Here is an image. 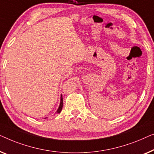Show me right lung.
Masks as SVG:
<instances>
[{"instance_id": "right-lung-1", "label": "right lung", "mask_w": 154, "mask_h": 154, "mask_svg": "<svg viewBox=\"0 0 154 154\" xmlns=\"http://www.w3.org/2000/svg\"><path fill=\"white\" fill-rule=\"evenodd\" d=\"M62 108H63V97L61 96V97H60V103L59 107H58V109L57 110V113H60V112H61Z\"/></svg>"}]
</instances>
